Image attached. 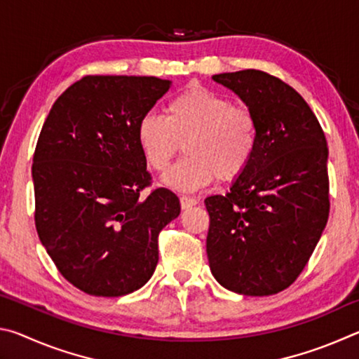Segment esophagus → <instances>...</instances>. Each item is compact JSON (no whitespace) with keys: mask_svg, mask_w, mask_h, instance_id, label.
<instances>
[{"mask_svg":"<svg viewBox=\"0 0 359 359\" xmlns=\"http://www.w3.org/2000/svg\"><path fill=\"white\" fill-rule=\"evenodd\" d=\"M198 204V199L190 198V196H180V205L182 209H190L193 205Z\"/></svg>","mask_w":359,"mask_h":359,"instance_id":"esophagus-1","label":"esophagus"}]
</instances>
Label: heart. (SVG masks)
I'll return each mask as SVG.
<instances>
[{
    "mask_svg": "<svg viewBox=\"0 0 359 359\" xmlns=\"http://www.w3.org/2000/svg\"><path fill=\"white\" fill-rule=\"evenodd\" d=\"M137 142L151 169L163 172L184 144L187 155L163 182L194 191L217 177L233 180L250 165L258 147V123L250 109L233 106L226 96L190 85L169 100L166 115L145 114Z\"/></svg>",
    "mask_w": 359,
    "mask_h": 359,
    "instance_id": "b5f03b06",
    "label": "heart"
}]
</instances>
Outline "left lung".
<instances>
[{"mask_svg":"<svg viewBox=\"0 0 359 359\" xmlns=\"http://www.w3.org/2000/svg\"><path fill=\"white\" fill-rule=\"evenodd\" d=\"M212 79L238 95L258 123L250 165L229 193L204 201L212 276L234 293L276 294L306 267L330 215L325 133L280 79L257 69Z\"/></svg>","mask_w":359,"mask_h":359,"instance_id":"8db88e82","label":"left lung"}]
</instances>
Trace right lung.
I'll use <instances>...</instances> for the list:
<instances>
[{
    "label": "right lung",
    "instance_id": "1",
    "mask_svg": "<svg viewBox=\"0 0 359 359\" xmlns=\"http://www.w3.org/2000/svg\"><path fill=\"white\" fill-rule=\"evenodd\" d=\"M145 76H87L53 102L33 156L34 222L66 280L92 296L130 294L158 263L179 198L150 185L137 123L171 88Z\"/></svg>",
    "mask_w": 359,
    "mask_h": 359
}]
</instances>
